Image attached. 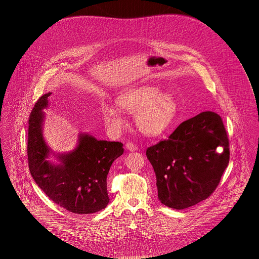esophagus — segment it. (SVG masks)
<instances>
[{"mask_svg": "<svg viewBox=\"0 0 259 259\" xmlns=\"http://www.w3.org/2000/svg\"><path fill=\"white\" fill-rule=\"evenodd\" d=\"M126 148H127L128 150H130V151H135L138 148L136 147V145H134L133 143H127V144H126Z\"/></svg>", "mask_w": 259, "mask_h": 259, "instance_id": "34e87169", "label": "esophagus"}]
</instances>
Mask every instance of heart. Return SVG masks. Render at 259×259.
<instances>
[{
  "label": "heart",
  "instance_id": "1",
  "mask_svg": "<svg viewBox=\"0 0 259 259\" xmlns=\"http://www.w3.org/2000/svg\"><path fill=\"white\" fill-rule=\"evenodd\" d=\"M117 103L125 112L135 114L138 129L148 137L163 133L176 112L174 99L169 94L159 93L153 87L144 85L127 90L118 97ZM121 110L110 104L102 106L105 123L113 132L120 131L126 125V118Z\"/></svg>",
  "mask_w": 259,
  "mask_h": 259
}]
</instances>
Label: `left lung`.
Returning <instances> with one entry per match:
<instances>
[{
  "mask_svg": "<svg viewBox=\"0 0 259 259\" xmlns=\"http://www.w3.org/2000/svg\"><path fill=\"white\" fill-rule=\"evenodd\" d=\"M223 148L222 153L216 148ZM156 176L158 199L183 209L215 190L229 163V140L222 117L203 111L180 124L167 140L147 149Z\"/></svg>",
  "mask_w": 259,
  "mask_h": 259,
  "instance_id": "left-lung-1",
  "label": "left lung"
}]
</instances>
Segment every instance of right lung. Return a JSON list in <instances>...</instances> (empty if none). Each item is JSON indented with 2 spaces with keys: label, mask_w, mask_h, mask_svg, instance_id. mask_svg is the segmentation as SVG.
Here are the masks:
<instances>
[{
  "label": "right lung",
  "mask_w": 259,
  "mask_h": 259,
  "mask_svg": "<svg viewBox=\"0 0 259 259\" xmlns=\"http://www.w3.org/2000/svg\"><path fill=\"white\" fill-rule=\"evenodd\" d=\"M50 94L37 100L29 116L30 172L50 200L69 211L88 214L105 209L110 202L107 177L112 162L123 154V145L79 134L77 147L69 153L58 154L59 165L52 164L48 160L50 148L42 137V110L48 107Z\"/></svg>",
  "instance_id": "1"
}]
</instances>
